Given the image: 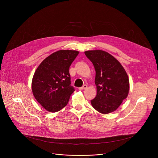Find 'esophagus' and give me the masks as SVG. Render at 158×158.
<instances>
[{
  "instance_id": "34e87169",
  "label": "esophagus",
  "mask_w": 158,
  "mask_h": 158,
  "mask_svg": "<svg viewBox=\"0 0 158 158\" xmlns=\"http://www.w3.org/2000/svg\"><path fill=\"white\" fill-rule=\"evenodd\" d=\"M87 87V85L86 84H84L83 86H82L81 87H79V90H83V89H85Z\"/></svg>"
}]
</instances>
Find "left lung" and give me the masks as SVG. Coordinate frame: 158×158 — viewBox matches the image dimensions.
I'll return each instance as SVG.
<instances>
[{
    "mask_svg": "<svg viewBox=\"0 0 158 158\" xmlns=\"http://www.w3.org/2000/svg\"><path fill=\"white\" fill-rule=\"evenodd\" d=\"M96 71L97 95L91 101L93 107L102 114L116 110L128 95L129 80L120 62L101 50L84 52Z\"/></svg>",
    "mask_w": 158,
    "mask_h": 158,
    "instance_id": "8db88e82",
    "label": "left lung"
}]
</instances>
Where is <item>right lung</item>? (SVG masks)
Instances as JSON below:
<instances>
[{
    "mask_svg": "<svg viewBox=\"0 0 158 158\" xmlns=\"http://www.w3.org/2000/svg\"><path fill=\"white\" fill-rule=\"evenodd\" d=\"M78 54L77 51H58L45 59L36 69L32 81V93L48 111L62 109L75 91L71 85L69 67Z\"/></svg>",
    "mask_w": 158,
    "mask_h": 158,
    "instance_id": "add662e5",
    "label": "right lung"
}]
</instances>
